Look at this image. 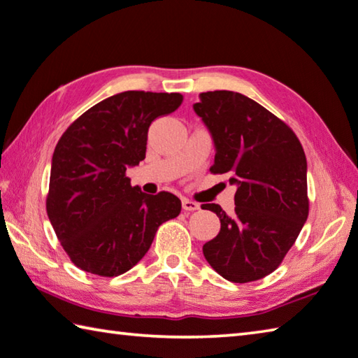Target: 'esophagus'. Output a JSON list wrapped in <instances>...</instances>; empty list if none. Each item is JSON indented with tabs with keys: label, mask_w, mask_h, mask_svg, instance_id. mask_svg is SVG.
<instances>
[{
	"label": "esophagus",
	"mask_w": 358,
	"mask_h": 358,
	"mask_svg": "<svg viewBox=\"0 0 358 358\" xmlns=\"http://www.w3.org/2000/svg\"><path fill=\"white\" fill-rule=\"evenodd\" d=\"M181 205H183V210L185 211H197V210H200V205L196 203V201L189 200V199L181 200Z\"/></svg>",
	"instance_id": "34e87169"
}]
</instances>
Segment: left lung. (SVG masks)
Wrapping results in <instances>:
<instances>
[{
  "label": "left lung",
  "mask_w": 358,
  "mask_h": 358,
  "mask_svg": "<svg viewBox=\"0 0 358 358\" xmlns=\"http://www.w3.org/2000/svg\"><path fill=\"white\" fill-rule=\"evenodd\" d=\"M199 99L192 108L216 150L211 172L229 173L236 186L230 216L201 205L220 220L203 255L227 280H259L278 268L308 217L307 158L287 123L249 96L214 90Z\"/></svg>",
  "instance_id": "obj_1"
}]
</instances>
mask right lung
I'll return each mask as SVG.
<instances>
[{"label": "right lung", "instance_id": "right-lung-1", "mask_svg": "<svg viewBox=\"0 0 358 358\" xmlns=\"http://www.w3.org/2000/svg\"><path fill=\"white\" fill-rule=\"evenodd\" d=\"M181 101L180 94H115L87 109L57 142L47 213L78 268L103 277L123 274L150 249L158 227L180 214L177 196L142 192L125 172L145 158L152 122Z\"/></svg>", "mask_w": 358, "mask_h": 358}]
</instances>
